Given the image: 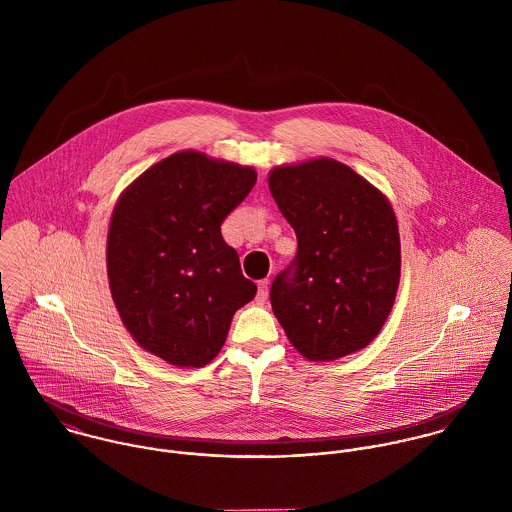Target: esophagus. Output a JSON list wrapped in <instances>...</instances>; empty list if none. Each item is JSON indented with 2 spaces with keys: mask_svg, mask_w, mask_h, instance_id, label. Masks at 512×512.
Instances as JSON below:
<instances>
[{
  "mask_svg": "<svg viewBox=\"0 0 512 512\" xmlns=\"http://www.w3.org/2000/svg\"><path fill=\"white\" fill-rule=\"evenodd\" d=\"M268 286H270V282H268V280H262V282H258V293H256V299H258V303H264V301L268 299Z\"/></svg>",
  "mask_w": 512,
  "mask_h": 512,
  "instance_id": "34e87169",
  "label": "esophagus"
}]
</instances>
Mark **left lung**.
I'll use <instances>...</instances> for the list:
<instances>
[{
  "instance_id": "left-lung-1",
  "label": "left lung",
  "mask_w": 512,
  "mask_h": 512,
  "mask_svg": "<svg viewBox=\"0 0 512 512\" xmlns=\"http://www.w3.org/2000/svg\"><path fill=\"white\" fill-rule=\"evenodd\" d=\"M270 193L292 224L297 254L270 301L307 361L353 355L380 333L400 284V234L386 195L331 157L278 165Z\"/></svg>"
}]
</instances>
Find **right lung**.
<instances>
[{
  "label": "right lung",
  "mask_w": 512,
  "mask_h": 512,
  "mask_svg": "<svg viewBox=\"0 0 512 512\" xmlns=\"http://www.w3.org/2000/svg\"><path fill=\"white\" fill-rule=\"evenodd\" d=\"M256 169L177 151L120 195L108 226V284L134 341L173 366L209 365L232 315L256 295L220 224L252 191Z\"/></svg>",
  "instance_id": "obj_1"
}]
</instances>
